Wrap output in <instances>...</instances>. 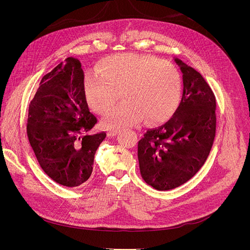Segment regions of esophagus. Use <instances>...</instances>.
<instances>
[{
  "mask_svg": "<svg viewBox=\"0 0 250 250\" xmlns=\"http://www.w3.org/2000/svg\"><path fill=\"white\" fill-rule=\"evenodd\" d=\"M118 130H109V131H107V137H109V138H113V137H116V135L118 134Z\"/></svg>",
  "mask_w": 250,
  "mask_h": 250,
  "instance_id": "1",
  "label": "esophagus"
}]
</instances>
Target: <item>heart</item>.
I'll return each instance as SVG.
<instances>
[{"label":"heart","instance_id":"b5f03b06","mask_svg":"<svg viewBox=\"0 0 250 250\" xmlns=\"http://www.w3.org/2000/svg\"><path fill=\"white\" fill-rule=\"evenodd\" d=\"M98 74L88 75L84 95L88 106L102 115L122 97L123 104L111 109L101 121L104 129L147 125L168 121L179 106L181 79L176 67L162 60L138 55L105 59Z\"/></svg>","mask_w":250,"mask_h":250}]
</instances>
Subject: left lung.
I'll return each mask as SVG.
<instances>
[{
  "mask_svg": "<svg viewBox=\"0 0 250 250\" xmlns=\"http://www.w3.org/2000/svg\"><path fill=\"white\" fill-rule=\"evenodd\" d=\"M174 62L183 73L179 106L164 125L148 129L138 144L143 179L158 191L175 188L190 180L206 163L216 134V98L193 67Z\"/></svg>",
  "mask_w": 250,
  "mask_h": 250,
  "instance_id": "1",
  "label": "left lung"
}]
</instances>
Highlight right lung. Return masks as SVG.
Instances as JSON below:
<instances>
[{
    "label": "right lung",
    "mask_w": 250,
    "mask_h": 250,
    "mask_svg": "<svg viewBox=\"0 0 250 250\" xmlns=\"http://www.w3.org/2000/svg\"><path fill=\"white\" fill-rule=\"evenodd\" d=\"M97 123L84 95L78 59L67 57L42 77L29 105L27 134L42 169L57 184L78 187L93 172L106 133L87 134Z\"/></svg>",
    "instance_id": "add662e5"
}]
</instances>
